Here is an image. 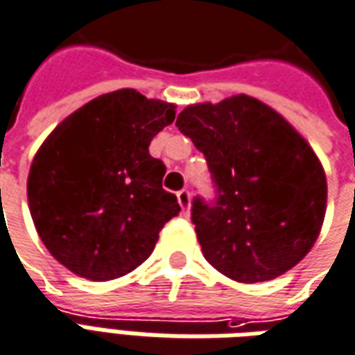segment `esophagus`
Listing matches in <instances>:
<instances>
[{"label": "esophagus", "instance_id": "obj_1", "mask_svg": "<svg viewBox=\"0 0 355 355\" xmlns=\"http://www.w3.org/2000/svg\"><path fill=\"white\" fill-rule=\"evenodd\" d=\"M177 198H178V203H180V207L188 211V207H190V192L188 190H180L177 192Z\"/></svg>", "mask_w": 355, "mask_h": 355}]
</instances>
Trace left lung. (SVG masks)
Instances as JSON below:
<instances>
[{
	"label": "left lung",
	"mask_w": 355,
	"mask_h": 355,
	"mask_svg": "<svg viewBox=\"0 0 355 355\" xmlns=\"http://www.w3.org/2000/svg\"><path fill=\"white\" fill-rule=\"evenodd\" d=\"M177 126L211 175V200H192L205 259L238 282L271 281L304 259L327 207L324 171L306 140L250 96L190 105Z\"/></svg>",
	"instance_id": "8db88e82"
}]
</instances>
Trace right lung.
<instances>
[{"label": "right lung", "mask_w": 355, "mask_h": 355, "mask_svg": "<svg viewBox=\"0 0 355 355\" xmlns=\"http://www.w3.org/2000/svg\"><path fill=\"white\" fill-rule=\"evenodd\" d=\"M175 121V105L136 90L86 103L42 144L28 175L36 230L61 265L90 281L135 271L177 217L163 188L165 165L150 155L153 136Z\"/></svg>", "instance_id": "1"}]
</instances>
